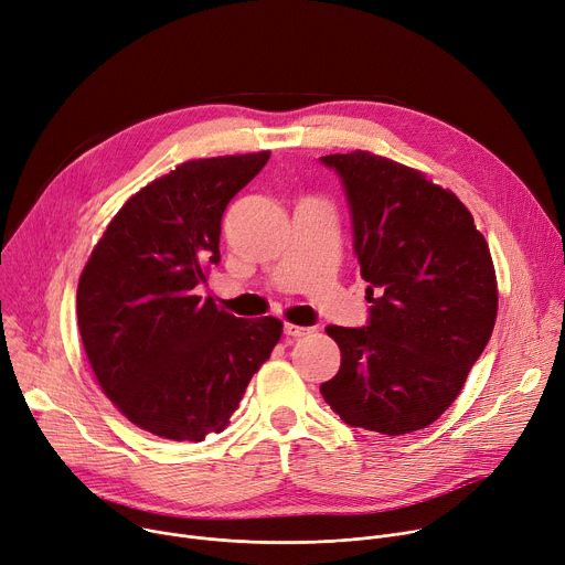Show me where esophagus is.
Instances as JSON below:
<instances>
[{
	"label": "esophagus",
	"mask_w": 565,
	"mask_h": 565,
	"mask_svg": "<svg viewBox=\"0 0 565 565\" xmlns=\"http://www.w3.org/2000/svg\"><path fill=\"white\" fill-rule=\"evenodd\" d=\"M311 329L309 327H297V324H290V322H286L284 324V333H286V338H302V335H307Z\"/></svg>",
	"instance_id": "esophagus-1"
}]
</instances>
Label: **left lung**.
I'll list each match as a JSON object with an SVG mask.
<instances>
[{
	"label": "left lung",
	"instance_id": "left-lung-1",
	"mask_svg": "<svg viewBox=\"0 0 565 565\" xmlns=\"http://www.w3.org/2000/svg\"><path fill=\"white\" fill-rule=\"evenodd\" d=\"M320 163L341 179L370 302L363 327H327L341 367L320 393L350 427L425 429L457 399L493 333L488 243L459 198L418 170L361 149Z\"/></svg>",
	"mask_w": 565,
	"mask_h": 565
}]
</instances>
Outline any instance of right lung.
I'll list each match as a JSON object with an SVG mask.
<instances>
[{"label":"right lung","instance_id":"obj_1","mask_svg":"<svg viewBox=\"0 0 565 565\" xmlns=\"http://www.w3.org/2000/svg\"><path fill=\"white\" fill-rule=\"evenodd\" d=\"M268 159L177 166L127 200L82 273L77 322L95 377L149 434L195 443L220 434L279 341L277 318L243 320L198 295L220 263L224 209Z\"/></svg>","mask_w":565,"mask_h":565}]
</instances>
